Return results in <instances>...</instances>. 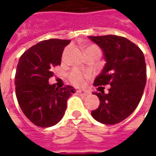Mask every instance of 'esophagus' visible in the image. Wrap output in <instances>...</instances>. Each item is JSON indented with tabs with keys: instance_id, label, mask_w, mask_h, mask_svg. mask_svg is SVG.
Segmentation results:
<instances>
[{
	"instance_id": "obj_1",
	"label": "esophagus",
	"mask_w": 156,
	"mask_h": 156,
	"mask_svg": "<svg viewBox=\"0 0 156 156\" xmlns=\"http://www.w3.org/2000/svg\"><path fill=\"white\" fill-rule=\"evenodd\" d=\"M77 94H79L80 95H87V94H89V93L86 91V90H84V89H81V90H77L76 91Z\"/></svg>"
}]
</instances>
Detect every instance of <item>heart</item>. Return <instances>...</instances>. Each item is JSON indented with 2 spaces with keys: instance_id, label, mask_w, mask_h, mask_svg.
Here are the masks:
<instances>
[{
  "instance_id": "b5f03b06",
  "label": "heart",
  "mask_w": 156,
  "mask_h": 156,
  "mask_svg": "<svg viewBox=\"0 0 156 156\" xmlns=\"http://www.w3.org/2000/svg\"><path fill=\"white\" fill-rule=\"evenodd\" d=\"M89 52H98L101 55L99 48L95 45H89L85 48V53H89ZM88 76L89 75H87V74H82L78 70H74L70 73L69 78L70 82L73 85H75L76 87H81L85 83L86 80L88 78Z\"/></svg>"
}]
</instances>
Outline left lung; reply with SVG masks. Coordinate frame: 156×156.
I'll return each mask as SVG.
<instances>
[{
  "instance_id": "left-lung-1",
  "label": "left lung",
  "mask_w": 156,
  "mask_h": 156,
  "mask_svg": "<svg viewBox=\"0 0 156 156\" xmlns=\"http://www.w3.org/2000/svg\"><path fill=\"white\" fill-rule=\"evenodd\" d=\"M103 51L104 68L94 85H109L108 91L99 87L94 92L100 99L99 107L91 112L94 120L113 125L122 122L137 108L146 85L144 55L132 41L118 35L88 36Z\"/></svg>"
}]
</instances>
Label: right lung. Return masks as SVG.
Listing matches in <instances>:
<instances>
[{"mask_svg":"<svg viewBox=\"0 0 156 156\" xmlns=\"http://www.w3.org/2000/svg\"><path fill=\"white\" fill-rule=\"evenodd\" d=\"M70 40L49 39L32 46L19 60L15 77V93L21 109L34 125L48 128L65 114L67 101L75 92L71 86L49 84L52 69L61 65L64 48Z\"/></svg>","mask_w":156,"mask_h":156,"instance_id":"add662e5","label":"right lung"}]
</instances>
